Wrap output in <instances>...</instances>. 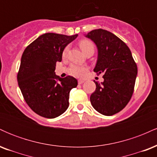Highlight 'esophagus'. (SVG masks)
I'll use <instances>...</instances> for the list:
<instances>
[{
    "label": "esophagus",
    "instance_id": "esophagus-1",
    "mask_svg": "<svg viewBox=\"0 0 157 157\" xmlns=\"http://www.w3.org/2000/svg\"><path fill=\"white\" fill-rule=\"evenodd\" d=\"M84 82H85V80H82V79H80V80H78V83L79 84H82Z\"/></svg>",
    "mask_w": 157,
    "mask_h": 157
}]
</instances>
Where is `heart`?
Masks as SVG:
<instances>
[{
    "label": "heart",
    "instance_id": "obj_1",
    "mask_svg": "<svg viewBox=\"0 0 157 157\" xmlns=\"http://www.w3.org/2000/svg\"><path fill=\"white\" fill-rule=\"evenodd\" d=\"M79 46H80V48L83 52L84 54L89 51H94V45L91 40H80V43H79ZM68 50V46L64 48L63 52V57H66V55H67ZM86 71H87V68L77 64H72L70 66L69 68L70 74L74 75V76L77 77L82 76L86 72Z\"/></svg>",
    "mask_w": 157,
    "mask_h": 157
}]
</instances>
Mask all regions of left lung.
<instances>
[{
    "instance_id": "8db88e82",
    "label": "left lung",
    "mask_w": 157,
    "mask_h": 157,
    "mask_svg": "<svg viewBox=\"0 0 157 157\" xmlns=\"http://www.w3.org/2000/svg\"><path fill=\"white\" fill-rule=\"evenodd\" d=\"M86 37L97 48L94 71L103 74V82L96 84L90 101L96 111L105 116L120 112L131 100L137 75V66L131 50L122 40L107 30L91 31Z\"/></svg>"
}]
</instances>
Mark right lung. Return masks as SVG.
<instances>
[{
	"label": "right lung",
	"mask_w": 157,
	"mask_h": 157,
	"mask_svg": "<svg viewBox=\"0 0 157 157\" xmlns=\"http://www.w3.org/2000/svg\"><path fill=\"white\" fill-rule=\"evenodd\" d=\"M77 36L45 33L23 52L18 86L25 101L40 116L55 118L68 109L70 91L77 87V80L71 76L57 77L55 70L56 63L62 60L64 48Z\"/></svg>",
	"instance_id": "obj_1"
}]
</instances>
